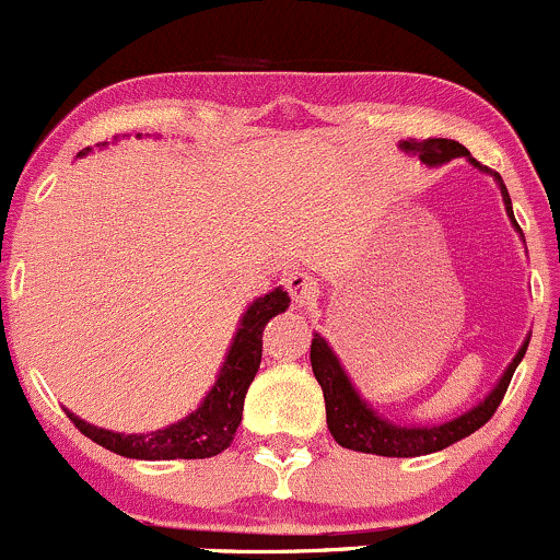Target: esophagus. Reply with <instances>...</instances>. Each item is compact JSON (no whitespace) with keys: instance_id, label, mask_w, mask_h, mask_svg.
I'll list each match as a JSON object with an SVG mask.
<instances>
[{"instance_id":"1","label":"esophagus","mask_w":560,"mask_h":560,"mask_svg":"<svg viewBox=\"0 0 560 560\" xmlns=\"http://www.w3.org/2000/svg\"><path fill=\"white\" fill-rule=\"evenodd\" d=\"M287 289L298 307H313L318 300V281L311 273H292L287 279Z\"/></svg>"}]
</instances>
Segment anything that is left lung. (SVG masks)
I'll return each mask as SVG.
<instances>
[{
    "label": "left lung",
    "instance_id": "left-lung-1",
    "mask_svg": "<svg viewBox=\"0 0 560 560\" xmlns=\"http://www.w3.org/2000/svg\"><path fill=\"white\" fill-rule=\"evenodd\" d=\"M400 150L408 152V155H416L423 165H429V168L445 165L455 158H466L477 171L490 173L494 184L500 186V195H503V202H505V213L511 218L513 229L522 234L516 218H513L511 197H508V189L503 178H500V173H494L487 168V165L477 163L464 144H458L455 139H423V141L410 139V141H400ZM526 347H529V337H526L524 345L518 347L516 358L508 363L503 376L498 378V384H494L485 400H479L474 408H468L466 413L455 416V419L450 421L432 423V427H416V423L402 427V423L389 421L387 416H382L378 410L371 408V405L361 397V392L355 389V384L350 382L345 365L339 363L337 352L331 350V345L326 342L318 331L313 334L311 365H313V374L318 378L320 389H324L326 423H329V432L339 445L347 450H358V453L387 455V458H416V455H429V453H436V450L455 445V442L464 440L468 434H474L479 427H485V423L492 419V413L498 410L500 400H503L508 384H511L513 371H516V365L522 363Z\"/></svg>",
    "mask_w": 560,
    "mask_h": 560
}]
</instances>
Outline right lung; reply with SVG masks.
<instances>
[{"label":"right lung","mask_w":560,"mask_h":560,"mask_svg":"<svg viewBox=\"0 0 560 560\" xmlns=\"http://www.w3.org/2000/svg\"><path fill=\"white\" fill-rule=\"evenodd\" d=\"M89 152H92V147L81 150L79 158L89 155ZM287 307L289 294L281 287H276L273 292L249 302L247 311H244L240 318V329H236L234 339H231L221 371H218L215 384L210 387L208 395L202 397V402H199L189 416H184L182 421L147 434L110 432V429L94 427V423L83 421L68 410L70 421L81 429V434L94 440L96 445L113 450V453L118 455H126V458H213V455L223 453V450L231 445L236 427H240L242 421L244 395H247L249 384H253V378L260 369L262 329H266L268 320L279 316V313H284Z\"/></svg>","instance_id":"add662e5"}]
</instances>
